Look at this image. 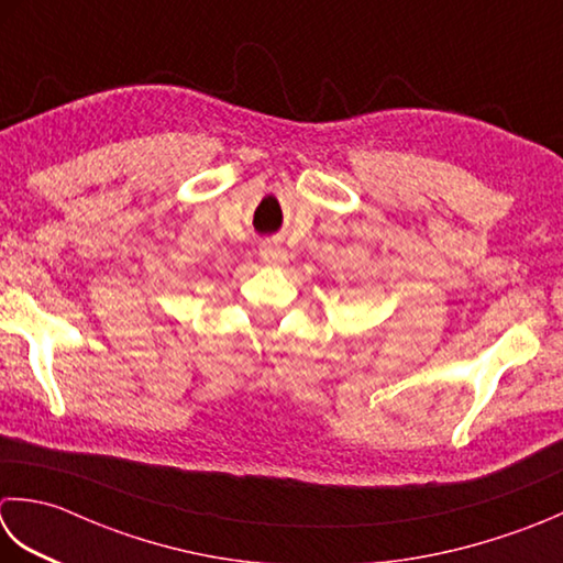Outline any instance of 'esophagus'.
Listing matches in <instances>:
<instances>
[{"label": "esophagus", "mask_w": 563, "mask_h": 563, "mask_svg": "<svg viewBox=\"0 0 563 563\" xmlns=\"http://www.w3.org/2000/svg\"><path fill=\"white\" fill-rule=\"evenodd\" d=\"M261 261L266 263V266H285V263H288V251L278 244H266L261 249Z\"/></svg>", "instance_id": "esophagus-1"}]
</instances>
